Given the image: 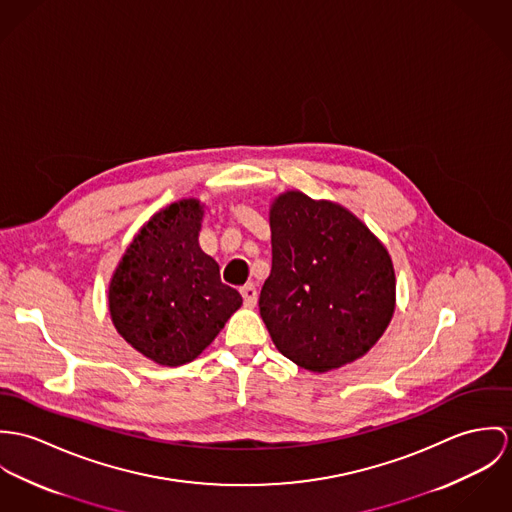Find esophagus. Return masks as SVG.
Here are the masks:
<instances>
[{
	"instance_id": "esophagus-1",
	"label": "esophagus",
	"mask_w": 512,
	"mask_h": 512,
	"mask_svg": "<svg viewBox=\"0 0 512 512\" xmlns=\"http://www.w3.org/2000/svg\"><path fill=\"white\" fill-rule=\"evenodd\" d=\"M239 292H241L243 302H245L247 308H253L257 304V288H255V284L247 283L245 286H241Z\"/></svg>"
}]
</instances>
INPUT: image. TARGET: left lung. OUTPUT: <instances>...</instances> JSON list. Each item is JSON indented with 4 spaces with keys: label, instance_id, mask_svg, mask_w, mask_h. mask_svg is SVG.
<instances>
[{
    "label": "left lung",
    "instance_id": "obj_1",
    "mask_svg": "<svg viewBox=\"0 0 512 512\" xmlns=\"http://www.w3.org/2000/svg\"><path fill=\"white\" fill-rule=\"evenodd\" d=\"M269 226L273 267L259 312L275 347L312 373L363 357L397 308L383 241L345 206L300 190L275 196Z\"/></svg>",
    "mask_w": 512,
    "mask_h": 512
}]
</instances>
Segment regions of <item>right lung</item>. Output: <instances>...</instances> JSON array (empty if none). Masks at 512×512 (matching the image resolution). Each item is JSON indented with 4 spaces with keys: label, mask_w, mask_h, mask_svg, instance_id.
I'll use <instances>...</instances> for the list:
<instances>
[{
    "label": "right lung",
    "mask_w": 512,
    "mask_h": 512,
    "mask_svg": "<svg viewBox=\"0 0 512 512\" xmlns=\"http://www.w3.org/2000/svg\"><path fill=\"white\" fill-rule=\"evenodd\" d=\"M204 208L198 198H182L153 214L110 279L117 334L157 365L194 361L243 304L198 243Z\"/></svg>",
    "instance_id": "obj_1"
}]
</instances>
